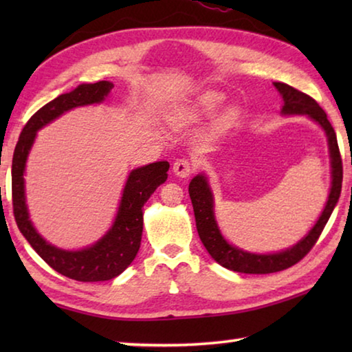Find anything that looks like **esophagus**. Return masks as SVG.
<instances>
[{
	"label": "esophagus",
	"instance_id": "esophagus-1",
	"mask_svg": "<svg viewBox=\"0 0 352 352\" xmlns=\"http://www.w3.org/2000/svg\"><path fill=\"white\" fill-rule=\"evenodd\" d=\"M192 169H194L192 163L188 162V160H184V158L177 160V162L174 163V168H172V170H174V174L177 177H180V178L189 177L190 174H192Z\"/></svg>",
	"mask_w": 352,
	"mask_h": 352
}]
</instances>
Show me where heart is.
<instances>
[{
  "label": "heart",
  "instance_id": "b5f03b06",
  "mask_svg": "<svg viewBox=\"0 0 352 352\" xmlns=\"http://www.w3.org/2000/svg\"><path fill=\"white\" fill-rule=\"evenodd\" d=\"M223 102H225V96L222 93L214 91V90H206L204 93H200L199 96H195L194 99H190L189 102L178 107L174 113V119L180 124L197 122L200 119L211 116L214 111L219 110V107ZM236 118H237V110L234 107H230V109H226L222 115L219 116L217 124L220 127L230 126Z\"/></svg>",
  "mask_w": 352,
  "mask_h": 352
}]
</instances>
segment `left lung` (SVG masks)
Instances as JSON below:
<instances>
[{
    "label": "left lung",
    "instance_id": "8db88e82",
    "mask_svg": "<svg viewBox=\"0 0 352 352\" xmlns=\"http://www.w3.org/2000/svg\"><path fill=\"white\" fill-rule=\"evenodd\" d=\"M276 90L281 94L284 100L281 115L283 116H294V115H305L311 118L314 122L323 129L327 138V147H329V158H331V188L329 195H327L326 205L321 211L320 217L315 225L309 230V233L301 237L295 245H292L281 252L276 253H252L245 252L239 247L233 245L225 239V236L220 231L216 214H214V194L205 174L195 175L189 183V197L192 201L195 226H197L200 241L204 243L211 258L219 262L225 269L250 273V275H265V273H275L289 269L298 261H301L305 256L311 252L315 242L321 234V231L329 220L331 214L336 208L338 197L342 192V180H343V166L340 151H338L337 136L331 122L327 121L324 110L315 102V100L307 96V94L295 90L294 87L287 85L283 82H273Z\"/></svg>",
    "mask_w": 352,
    "mask_h": 352
}]
</instances>
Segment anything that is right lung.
Segmentation results:
<instances>
[{"mask_svg":"<svg viewBox=\"0 0 352 352\" xmlns=\"http://www.w3.org/2000/svg\"><path fill=\"white\" fill-rule=\"evenodd\" d=\"M111 88L113 83L109 80L82 83L73 91L60 94L41 107L23 129L12 158V204L19 230L47 265L60 275L82 283L109 281L132 264L141 245L142 206L155 189L168 180L169 163H151L130 172L110 230L93 245L80 250H63L52 245L35 230L26 204L25 170L29 152L40 129L76 107L104 102Z\"/></svg>","mask_w":352,"mask_h":352,"instance_id":"add662e5","label":"right lung"}]
</instances>
